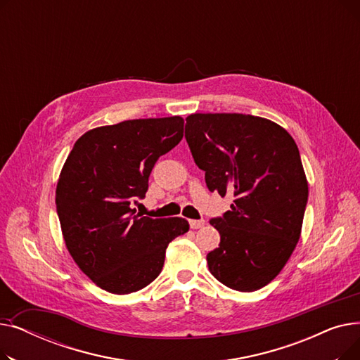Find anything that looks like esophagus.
Listing matches in <instances>:
<instances>
[{
    "label": "esophagus",
    "instance_id": "esophagus-1",
    "mask_svg": "<svg viewBox=\"0 0 360 360\" xmlns=\"http://www.w3.org/2000/svg\"><path fill=\"white\" fill-rule=\"evenodd\" d=\"M205 224L204 220H190V228L191 229H200Z\"/></svg>",
    "mask_w": 360,
    "mask_h": 360
}]
</instances>
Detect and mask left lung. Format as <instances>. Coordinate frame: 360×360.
Masks as SVG:
<instances>
[{"mask_svg": "<svg viewBox=\"0 0 360 360\" xmlns=\"http://www.w3.org/2000/svg\"><path fill=\"white\" fill-rule=\"evenodd\" d=\"M185 139L207 188L233 195L210 220L219 248L210 273L239 292L264 288L286 266L300 238L308 181L295 140L276 122L243 113H193Z\"/></svg>", "mask_w": 360, "mask_h": 360, "instance_id": "1", "label": "left lung"}]
</instances>
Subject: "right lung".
Returning a JSON list of instances; mask_svg holds the SVG:
<instances>
[{
    "mask_svg": "<svg viewBox=\"0 0 360 360\" xmlns=\"http://www.w3.org/2000/svg\"><path fill=\"white\" fill-rule=\"evenodd\" d=\"M182 137L184 120L169 117L98 127L75 141L56 184V213L70 255L101 289L127 295L150 285L169 242L190 229L182 217L131 209L158 159Z\"/></svg>",
    "mask_w": 360,
    "mask_h": 360,
    "instance_id": "add662e5",
    "label": "right lung"
}]
</instances>
